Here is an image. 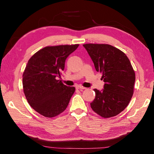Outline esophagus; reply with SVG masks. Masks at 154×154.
Returning <instances> with one entry per match:
<instances>
[{
	"mask_svg": "<svg viewBox=\"0 0 154 154\" xmlns=\"http://www.w3.org/2000/svg\"><path fill=\"white\" fill-rule=\"evenodd\" d=\"M76 88H77V89H81V90H85V89H86V88H84V87H83V86H82V85H77Z\"/></svg>",
	"mask_w": 154,
	"mask_h": 154,
	"instance_id": "esophagus-1",
	"label": "esophagus"
}]
</instances>
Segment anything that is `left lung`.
Masks as SVG:
<instances>
[{"label":"left lung","instance_id":"obj_1","mask_svg":"<svg viewBox=\"0 0 154 154\" xmlns=\"http://www.w3.org/2000/svg\"><path fill=\"white\" fill-rule=\"evenodd\" d=\"M102 73L104 89H94L96 96L90 103L92 110L104 118L116 116L128 105L134 92L135 73L126 54L107 44L83 45Z\"/></svg>","mask_w":154,"mask_h":154}]
</instances>
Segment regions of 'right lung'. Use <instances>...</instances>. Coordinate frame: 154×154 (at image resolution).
Returning <instances> with one entry per match:
<instances>
[{"instance_id": "1", "label": "right lung", "mask_w": 154, "mask_h": 154, "mask_svg": "<svg viewBox=\"0 0 154 154\" xmlns=\"http://www.w3.org/2000/svg\"><path fill=\"white\" fill-rule=\"evenodd\" d=\"M79 45L45 47L31 57L23 73V88L28 103L47 118H54L66 109L75 87L63 84L60 77L65 61Z\"/></svg>"}]
</instances>
